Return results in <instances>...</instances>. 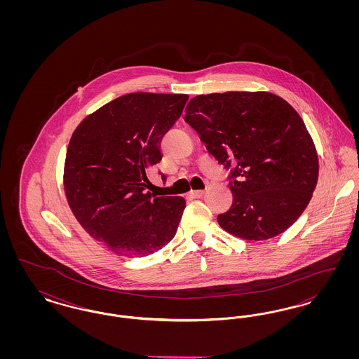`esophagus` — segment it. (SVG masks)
<instances>
[{"label": "esophagus", "instance_id": "esophagus-1", "mask_svg": "<svg viewBox=\"0 0 359 359\" xmlns=\"http://www.w3.org/2000/svg\"><path fill=\"white\" fill-rule=\"evenodd\" d=\"M203 194H205V191H202V189H198V191H191L188 195H189V198L198 199V198H202V196H203Z\"/></svg>", "mask_w": 359, "mask_h": 359}]
</instances>
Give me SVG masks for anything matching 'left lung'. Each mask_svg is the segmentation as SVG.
<instances>
[{"instance_id": "obj_1", "label": "left lung", "mask_w": 359, "mask_h": 359, "mask_svg": "<svg viewBox=\"0 0 359 359\" xmlns=\"http://www.w3.org/2000/svg\"><path fill=\"white\" fill-rule=\"evenodd\" d=\"M184 121L230 172L233 205L219 226L249 241L284 233L306 210L318 183L313 141L297 111L271 93L196 95Z\"/></svg>"}]
</instances>
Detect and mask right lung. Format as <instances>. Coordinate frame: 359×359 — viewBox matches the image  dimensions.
Here are the masks:
<instances>
[{
  "instance_id": "add662e5",
  "label": "right lung",
  "mask_w": 359,
  "mask_h": 359,
  "mask_svg": "<svg viewBox=\"0 0 359 359\" xmlns=\"http://www.w3.org/2000/svg\"><path fill=\"white\" fill-rule=\"evenodd\" d=\"M187 101L186 94H126L72 133L65 165L69 207L86 231L117 255L149 256L176 234L186 201L147 192V170L161 160V140Z\"/></svg>"
}]
</instances>
